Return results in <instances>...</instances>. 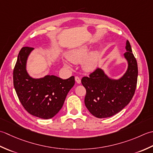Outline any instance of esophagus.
<instances>
[{"instance_id":"esophagus-1","label":"esophagus","mask_w":153,"mask_h":153,"mask_svg":"<svg viewBox=\"0 0 153 153\" xmlns=\"http://www.w3.org/2000/svg\"><path fill=\"white\" fill-rule=\"evenodd\" d=\"M75 81L78 83V84H80L81 82V79L80 77L79 76H75Z\"/></svg>"}]
</instances>
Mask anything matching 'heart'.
I'll use <instances>...</instances> for the list:
<instances>
[{"label":"heart","mask_w":153,"mask_h":153,"mask_svg":"<svg viewBox=\"0 0 153 153\" xmlns=\"http://www.w3.org/2000/svg\"><path fill=\"white\" fill-rule=\"evenodd\" d=\"M88 49L86 47L79 48L75 50L70 52L67 56V59L73 63H78L82 62L88 55ZM98 63V55L96 53L90 54L88 57L84 61L83 67L86 71H91L96 68ZM67 66V64L65 63Z\"/></svg>","instance_id":"obj_1"}]
</instances>
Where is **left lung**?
<instances>
[{
    "instance_id": "1",
    "label": "left lung",
    "mask_w": 153,
    "mask_h": 153,
    "mask_svg": "<svg viewBox=\"0 0 153 153\" xmlns=\"http://www.w3.org/2000/svg\"><path fill=\"white\" fill-rule=\"evenodd\" d=\"M124 56L128 61L127 72L119 80H112L100 68H96L89 76L81 80L86 88L85 104L88 111L98 118L117 114L131 100L137 83V63L127 40Z\"/></svg>"
}]
</instances>
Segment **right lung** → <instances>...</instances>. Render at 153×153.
I'll use <instances>...</instances> for the list:
<instances>
[{
	"mask_svg": "<svg viewBox=\"0 0 153 153\" xmlns=\"http://www.w3.org/2000/svg\"><path fill=\"white\" fill-rule=\"evenodd\" d=\"M33 48L23 47L13 71L14 86L25 110L33 116L50 119L63 107L69 90L74 85V76L63 80L53 75L42 79L30 77L26 69L27 58Z\"/></svg>",
	"mask_w": 153,
	"mask_h": 153,
	"instance_id": "right-lung-1",
	"label": "right lung"
}]
</instances>
